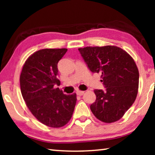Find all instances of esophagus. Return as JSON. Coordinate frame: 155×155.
Instances as JSON below:
<instances>
[{
    "label": "esophagus",
    "mask_w": 155,
    "mask_h": 155,
    "mask_svg": "<svg viewBox=\"0 0 155 155\" xmlns=\"http://www.w3.org/2000/svg\"><path fill=\"white\" fill-rule=\"evenodd\" d=\"M77 94L78 96H83V94H84V91H77Z\"/></svg>",
    "instance_id": "obj_1"
}]
</instances>
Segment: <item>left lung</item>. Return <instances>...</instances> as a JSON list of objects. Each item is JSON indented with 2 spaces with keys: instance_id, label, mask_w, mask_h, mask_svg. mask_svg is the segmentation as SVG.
<instances>
[{
  "instance_id": "1",
  "label": "left lung",
  "mask_w": 155,
  "mask_h": 155,
  "mask_svg": "<svg viewBox=\"0 0 155 155\" xmlns=\"http://www.w3.org/2000/svg\"><path fill=\"white\" fill-rule=\"evenodd\" d=\"M93 73L101 75L105 90H95L96 101L90 109L97 119L105 123L116 122L134 103L138 92L139 71L134 59L115 46L78 48Z\"/></svg>"
}]
</instances>
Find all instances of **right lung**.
<instances>
[{"mask_svg":"<svg viewBox=\"0 0 155 155\" xmlns=\"http://www.w3.org/2000/svg\"><path fill=\"white\" fill-rule=\"evenodd\" d=\"M67 48H45L26 60L20 74V90L28 109L41 123L60 128L71 119L77 94L65 95L59 89L57 64Z\"/></svg>","mask_w":155,"mask_h":155,"instance_id":"right-lung-1","label":"right lung"}]
</instances>
